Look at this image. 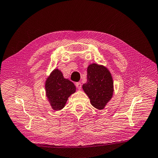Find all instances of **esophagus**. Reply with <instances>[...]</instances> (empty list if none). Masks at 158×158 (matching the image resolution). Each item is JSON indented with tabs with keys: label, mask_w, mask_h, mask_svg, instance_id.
<instances>
[{
	"label": "esophagus",
	"mask_w": 158,
	"mask_h": 158,
	"mask_svg": "<svg viewBox=\"0 0 158 158\" xmlns=\"http://www.w3.org/2000/svg\"><path fill=\"white\" fill-rule=\"evenodd\" d=\"M76 87H77V89H78L79 90H80L81 89V83L80 82L76 83Z\"/></svg>",
	"instance_id": "obj_1"
}]
</instances>
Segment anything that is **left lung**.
<instances>
[{
  "label": "left lung",
  "mask_w": 158,
  "mask_h": 158,
  "mask_svg": "<svg viewBox=\"0 0 158 158\" xmlns=\"http://www.w3.org/2000/svg\"><path fill=\"white\" fill-rule=\"evenodd\" d=\"M83 89L90 99V102L98 110H103L110 102L114 93V82L110 71L96 63L87 67V81Z\"/></svg>",
  "instance_id": "8db88e82"
}]
</instances>
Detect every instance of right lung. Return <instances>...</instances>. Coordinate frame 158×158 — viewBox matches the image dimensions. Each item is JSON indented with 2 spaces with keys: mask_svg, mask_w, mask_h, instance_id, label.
Wrapping results in <instances>:
<instances>
[{
  "mask_svg": "<svg viewBox=\"0 0 158 158\" xmlns=\"http://www.w3.org/2000/svg\"><path fill=\"white\" fill-rule=\"evenodd\" d=\"M46 95L51 107L55 111L62 110L71 95L76 91L73 83L63 77L58 69L52 71L45 81Z\"/></svg>",
  "mask_w": 158,
  "mask_h": 158,
  "instance_id": "1",
  "label": "right lung"
}]
</instances>
